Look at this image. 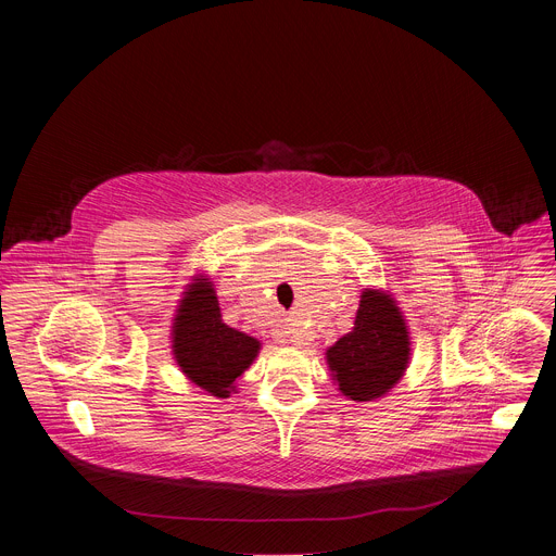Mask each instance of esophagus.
Instances as JSON below:
<instances>
[{
  "instance_id": "1",
  "label": "esophagus",
  "mask_w": 556,
  "mask_h": 556,
  "mask_svg": "<svg viewBox=\"0 0 556 556\" xmlns=\"http://www.w3.org/2000/svg\"><path fill=\"white\" fill-rule=\"evenodd\" d=\"M275 337H277V339H281V341H290V343H292V345H296V348H301V345H307V343H309V334H307L305 330H299V328L290 326V324H283V326L275 332Z\"/></svg>"
}]
</instances>
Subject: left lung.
Listing matches in <instances>:
<instances>
[{"mask_svg":"<svg viewBox=\"0 0 556 556\" xmlns=\"http://www.w3.org/2000/svg\"><path fill=\"white\" fill-rule=\"evenodd\" d=\"M412 341L401 307L391 294L365 290L352 332L328 352L339 391L356 403L384 395L407 369Z\"/></svg>","mask_w":556,"mask_h":556,"instance_id":"left-lung-1","label":"left lung"}]
</instances>
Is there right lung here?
<instances>
[{
    "mask_svg": "<svg viewBox=\"0 0 556 556\" xmlns=\"http://www.w3.org/2000/svg\"><path fill=\"white\" fill-rule=\"evenodd\" d=\"M174 321L172 343L182 374L211 395L228 399L262 343L222 321L213 283L202 277L185 292Z\"/></svg>",
    "mask_w": 556,
    "mask_h": 556,
    "instance_id": "obj_1",
    "label": "right lung"
}]
</instances>
